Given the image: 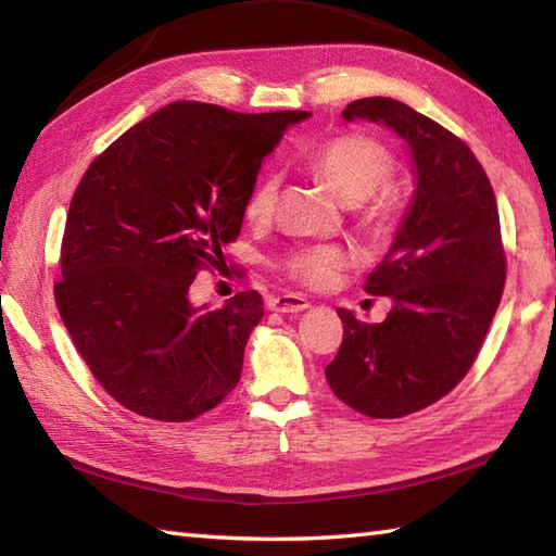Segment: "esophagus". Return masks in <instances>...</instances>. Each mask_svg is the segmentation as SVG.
I'll return each mask as SVG.
<instances>
[{"label":"esophagus","instance_id":"obj_1","mask_svg":"<svg viewBox=\"0 0 556 556\" xmlns=\"http://www.w3.org/2000/svg\"><path fill=\"white\" fill-rule=\"evenodd\" d=\"M305 308H311V303L303 296H296V293H289V296H277L269 301V311H275V313H301Z\"/></svg>","mask_w":556,"mask_h":556}]
</instances>
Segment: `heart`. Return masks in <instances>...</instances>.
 I'll return each instance as SVG.
<instances>
[{"label": "heart", "instance_id": "b5f03b06", "mask_svg": "<svg viewBox=\"0 0 556 556\" xmlns=\"http://www.w3.org/2000/svg\"><path fill=\"white\" fill-rule=\"evenodd\" d=\"M313 172L320 176L344 205H361L372 198L392 176V160L382 146L363 136H339L327 140L311 157ZM279 188L275 174L263 176L245 200V217L251 222L265 219ZM361 224L375 239H384L396 227V205L389 198H377L361 212ZM344 265V253L334 245L301 248L285 260L287 275L301 285L323 287L332 271Z\"/></svg>", "mask_w": 556, "mask_h": 556}]
</instances>
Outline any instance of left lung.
<instances>
[{"label":"left lung","instance_id":"1","mask_svg":"<svg viewBox=\"0 0 556 556\" xmlns=\"http://www.w3.org/2000/svg\"><path fill=\"white\" fill-rule=\"evenodd\" d=\"M346 122L384 124L404 140L416 191L365 291L392 299L380 325L339 308L344 341L325 375L332 392L370 418H404L464 380L504 291L500 212L473 150L392 98H363Z\"/></svg>","mask_w":556,"mask_h":556}]
</instances>
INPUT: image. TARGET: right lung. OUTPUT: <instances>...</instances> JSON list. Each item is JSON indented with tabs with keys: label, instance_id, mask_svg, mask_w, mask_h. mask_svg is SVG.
<instances>
[{
	"label": "right lung",
	"instance_id": "add662e5",
	"mask_svg": "<svg viewBox=\"0 0 556 556\" xmlns=\"http://www.w3.org/2000/svg\"><path fill=\"white\" fill-rule=\"evenodd\" d=\"M308 116L174 102L83 174L54 299L90 372L128 410L186 422L239 384L263 299L241 291L207 311L188 289L200 267L224 263L265 155Z\"/></svg>",
	"mask_w": 556,
	"mask_h": 556
}]
</instances>
